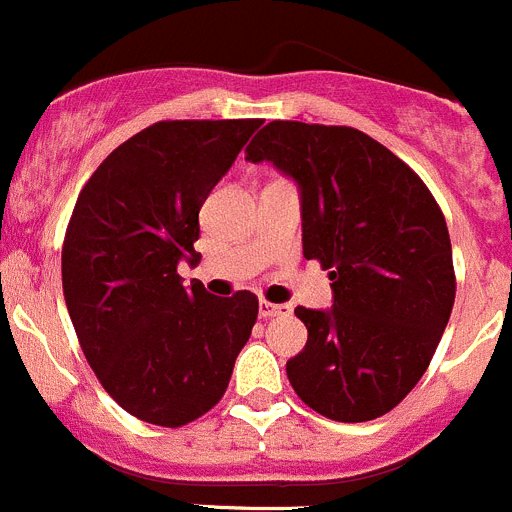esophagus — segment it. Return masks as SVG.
<instances>
[{"label": "esophagus", "instance_id": "1", "mask_svg": "<svg viewBox=\"0 0 512 512\" xmlns=\"http://www.w3.org/2000/svg\"><path fill=\"white\" fill-rule=\"evenodd\" d=\"M259 314L264 320H271V317H281V314H289L287 304H271V302H261L259 304Z\"/></svg>", "mask_w": 512, "mask_h": 512}]
</instances>
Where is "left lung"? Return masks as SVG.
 <instances>
[{
	"mask_svg": "<svg viewBox=\"0 0 512 512\" xmlns=\"http://www.w3.org/2000/svg\"><path fill=\"white\" fill-rule=\"evenodd\" d=\"M302 200L304 259L330 271L332 307H297L307 345L287 375L309 409L370 421L409 396L454 304L447 220L391 149L350 126L271 121L246 147Z\"/></svg>",
	"mask_w": 512,
	"mask_h": 512,
	"instance_id": "obj_1",
	"label": "left lung"
}]
</instances>
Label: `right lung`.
Masks as SVG:
<instances>
[{
	"label": "right lung",
	"mask_w": 512,
	"mask_h": 512,
	"mask_svg": "<svg viewBox=\"0 0 512 512\" xmlns=\"http://www.w3.org/2000/svg\"><path fill=\"white\" fill-rule=\"evenodd\" d=\"M261 119L157 121L98 164L63 243V294L83 355L121 409L185 426L223 398L259 299L177 274L200 253V208Z\"/></svg>",
	"instance_id": "right-lung-1"
}]
</instances>
